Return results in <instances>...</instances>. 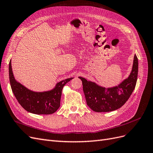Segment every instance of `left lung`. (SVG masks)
<instances>
[{
    "mask_svg": "<svg viewBox=\"0 0 153 153\" xmlns=\"http://www.w3.org/2000/svg\"><path fill=\"white\" fill-rule=\"evenodd\" d=\"M138 68V59L135 55L132 70L128 78L117 86L111 88L101 87L84 78L78 77L82 82L87 105L96 112H111L121 108L135 89Z\"/></svg>",
    "mask_w": 153,
    "mask_h": 153,
    "instance_id": "left-lung-1",
    "label": "left lung"
}]
</instances>
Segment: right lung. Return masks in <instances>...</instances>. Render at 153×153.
<instances>
[{
  "label": "right lung",
  "instance_id": "add662e5",
  "mask_svg": "<svg viewBox=\"0 0 153 153\" xmlns=\"http://www.w3.org/2000/svg\"><path fill=\"white\" fill-rule=\"evenodd\" d=\"M9 75L11 89L18 103L27 112L35 114H52L60 107L63 87L73 78L58 82L53 89L45 92H34L27 89L13 76L11 60L9 64Z\"/></svg>",
  "mask_w": 153,
  "mask_h": 153
}]
</instances>
